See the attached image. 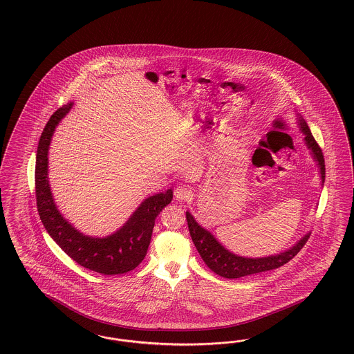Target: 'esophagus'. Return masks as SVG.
<instances>
[{
  "label": "esophagus",
  "instance_id": "esophagus-1",
  "mask_svg": "<svg viewBox=\"0 0 354 354\" xmlns=\"http://www.w3.org/2000/svg\"><path fill=\"white\" fill-rule=\"evenodd\" d=\"M174 194H175V198L178 201H187V200H189L192 197V191L187 185H178L175 188Z\"/></svg>",
  "mask_w": 354,
  "mask_h": 354
}]
</instances>
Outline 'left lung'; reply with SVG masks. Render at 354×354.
I'll return each instance as SVG.
<instances>
[{"instance_id": "8db88e82", "label": "left lung", "mask_w": 354, "mask_h": 354, "mask_svg": "<svg viewBox=\"0 0 354 354\" xmlns=\"http://www.w3.org/2000/svg\"><path fill=\"white\" fill-rule=\"evenodd\" d=\"M299 124H300V130L303 131V134L306 135L304 140H306V147L310 149V153L319 167L322 183H325V158H324L322 149L315 142V139L303 117H299ZM185 218L188 221V228L191 233L192 241H193L197 251L200 252L203 261L206 263V266L210 268L214 273L219 274L221 277L230 278V279L245 277L250 274H255L260 272H267V270L282 267L283 264H286L291 259L294 258L300 250L303 249V246L306 245V241L309 239V234H306L291 249L279 252L277 255H270L267 258H243V257L234 255L233 252L225 249L209 230L202 228L201 225L192 216L191 212L187 211Z\"/></svg>"}]
</instances>
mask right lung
Instances as JSON below:
<instances>
[{"label":"right lung","instance_id":"1","mask_svg":"<svg viewBox=\"0 0 354 354\" xmlns=\"http://www.w3.org/2000/svg\"><path fill=\"white\" fill-rule=\"evenodd\" d=\"M72 106L73 103H68L54 112L39 138L35 171L39 219L59 248L81 267L106 276L127 273L145 258L154 221L163 207L171 202L172 189L144 200L121 230L104 239L85 236L72 227L57 211L48 178V145L57 124Z\"/></svg>","mask_w":354,"mask_h":354}]
</instances>
